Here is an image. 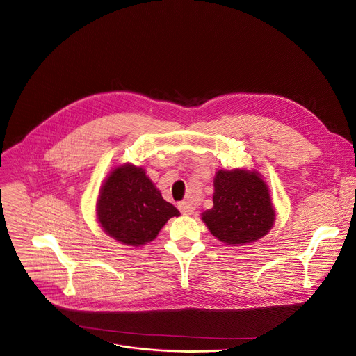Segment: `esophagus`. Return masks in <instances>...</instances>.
I'll return each mask as SVG.
<instances>
[{
	"mask_svg": "<svg viewBox=\"0 0 356 356\" xmlns=\"http://www.w3.org/2000/svg\"><path fill=\"white\" fill-rule=\"evenodd\" d=\"M179 210H180L183 214H186V216H191V214H194V211H195L194 206H193L191 203H188V202H180V203H179Z\"/></svg>",
	"mask_w": 356,
	"mask_h": 356,
	"instance_id": "obj_1",
	"label": "esophagus"
}]
</instances>
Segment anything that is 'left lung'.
<instances>
[{"label": "left lung", "instance_id": "obj_1", "mask_svg": "<svg viewBox=\"0 0 356 356\" xmlns=\"http://www.w3.org/2000/svg\"><path fill=\"white\" fill-rule=\"evenodd\" d=\"M214 206L202 213L211 235L227 244H245L265 236L275 222L270 194L257 172L218 170Z\"/></svg>", "mask_w": 356, "mask_h": 356}]
</instances>
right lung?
I'll return each mask as SVG.
<instances>
[{
	"instance_id": "add662e5",
	"label": "right lung",
	"mask_w": 356,
	"mask_h": 356,
	"mask_svg": "<svg viewBox=\"0 0 356 356\" xmlns=\"http://www.w3.org/2000/svg\"><path fill=\"white\" fill-rule=\"evenodd\" d=\"M98 221L109 236L127 245H142L159 235L179 210L166 202L142 168H116L105 184L97 204Z\"/></svg>"
}]
</instances>
